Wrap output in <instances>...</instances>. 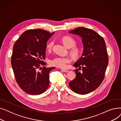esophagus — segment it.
<instances>
[{
    "label": "esophagus",
    "instance_id": "obj_1",
    "mask_svg": "<svg viewBox=\"0 0 121 121\" xmlns=\"http://www.w3.org/2000/svg\"><path fill=\"white\" fill-rule=\"evenodd\" d=\"M62 70L63 72H65V73H68V72H69V69H62Z\"/></svg>",
    "mask_w": 121,
    "mask_h": 121
}]
</instances>
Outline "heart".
<instances>
[{
	"mask_svg": "<svg viewBox=\"0 0 121 121\" xmlns=\"http://www.w3.org/2000/svg\"><path fill=\"white\" fill-rule=\"evenodd\" d=\"M62 42L65 45L69 48H72L70 52L72 56L75 58L78 57L81 53V48L80 47L75 46L76 41L71 37L65 36L62 38ZM53 42H49L47 45V49L48 52H50L52 49ZM72 60L69 57L56 56L52 59L50 61V64L58 68H65L67 64L70 63Z\"/></svg>",
	"mask_w": 121,
	"mask_h": 121,
	"instance_id": "obj_1",
	"label": "heart"
}]
</instances>
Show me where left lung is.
Segmentation results:
<instances>
[{
    "label": "left lung",
    "mask_w": 121,
    "mask_h": 121,
    "mask_svg": "<svg viewBox=\"0 0 121 121\" xmlns=\"http://www.w3.org/2000/svg\"><path fill=\"white\" fill-rule=\"evenodd\" d=\"M82 38L84 50L80 58L73 66L76 77L69 82L75 93L85 95L97 88L104 80L108 64V57L104 38L91 29L79 27L69 31ZM78 70H82L80 73Z\"/></svg>",
    "instance_id": "8db88e82"
}]
</instances>
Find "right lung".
I'll return each mask as SVG.
<instances>
[{
  "label": "right lung",
  "instance_id": "1",
  "mask_svg": "<svg viewBox=\"0 0 121 121\" xmlns=\"http://www.w3.org/2000/svg\"><path fill=\"white\" fill-rule=\"evenodd\" d=\"M54 33L41 29H29L14 44L11 65L17 84L26 93L40 95L49 86V73L55 68L46 67L43 60L47 42Z\"/></svg>",
  "mask_w": 121,
  "mask_h": 121
}]
</instances>
